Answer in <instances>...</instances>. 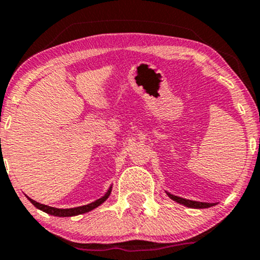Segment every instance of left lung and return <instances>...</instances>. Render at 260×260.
Here are the masks:
<instances>
[{
	"instance_id": "1",
	"label": "left lung",
	"mask_w": 260,
	"mask_h": 260,
	"mask_svg": "<svg viewBox=\"0 0 260 260\" xmlns=\"http://www.w3.org/2000/svg\"><path fill=\"white\" fill-rule=\"evenodd\" d=\"M168 196L170 197L171 199H174L175 202L180 203V204H183L186 205L188 208H194V209H203V208H210L213 207V203H202V202H194V201H188V199H183V198H180V197H176V196H172L168 193Z\"/></svg>"
}]
</instances>
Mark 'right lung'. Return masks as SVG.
<instances>
[{
    "label": "right lung",
    "instance_id": "add662e5",
    "mask_svg": "<svg viewBox=\"0 0 260 260\" xmlns=\"http://www.w3.org/2000/svg\"><path fill=\"white\" fill-rule=\"evenodd\" d=\"M111 188L110 187V189L107 190V193L105 196L103 197V198L98 199V201L90 203V204H86V205H83V207H78V208H71V209H57V208H52V207H49V205H44V204H40V203L32 201V199L29 198V201L31 202V204L34 205V207H37L38 209H40V210L45 211V213L50 214V215H53V216H74V215H79V214H84V213H88V211L92 210V209H95L96 207H99L100 204H103L104 202L106 201L107 198H109L110 193H111Z\"/></svg>",
    "mask_w": 260,
    "mask_h": 260
}]
</instances>
